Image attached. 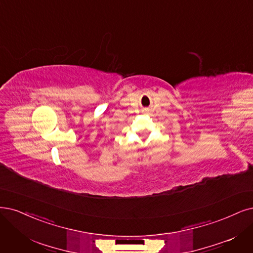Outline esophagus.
<instances>
[{
    "instance_id": "34e87169",
    "label": "esophagus",
    "mask_w": 253,
    "mask_h": 253,
    "mask_svg": "<svg viewBox=\"0 0 253 253\" xmlns=\"http://www.w3.org/2000/svg\"><path fill=\"white\" fill-rule=\"evenodd\" d=\"M147 111H149V110H147V109H146V110H145V112H147Z\"/></svg>"
}]
</instances>
